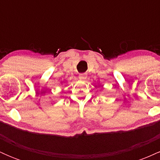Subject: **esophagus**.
Masks as SVG:
<instances>
[{"mask_svg": "<svg viewBox=\"0 0 160 160\" xmlns=\"http://www.w3.org/2000/svg\"><path fill=\"white\" fill-rule=\"evenodd\" d=\"M79 78H80V80H86V76L85 74H80V76H79Z\"/></svg>", "mask_w": 160, "mask_h": 160, "instance_id": "34e87169", "label": "esophagus"}]
</instances>
